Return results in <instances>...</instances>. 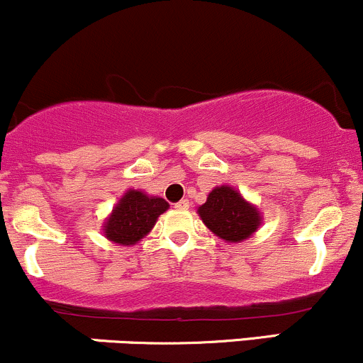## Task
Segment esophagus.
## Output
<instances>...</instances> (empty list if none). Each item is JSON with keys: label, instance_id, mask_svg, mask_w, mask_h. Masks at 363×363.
Masks as SVG:
<instances>
[{"label": "esophagus", "instance_id": "esophagus-1", "mask_svg": "<svg viewBox=\"0 0 363 363\" xmlns=\"http://www.w3.org/2000/svg\"><path fill=\"white\" fill-rule=\"evenodd\" d=\"M174 208H177V209H189L190 208V202L186 201V199H182L180 202H177V204H174Z\"/></svg>", "mask_w": 363, "mask_h": 363}]
</instances>
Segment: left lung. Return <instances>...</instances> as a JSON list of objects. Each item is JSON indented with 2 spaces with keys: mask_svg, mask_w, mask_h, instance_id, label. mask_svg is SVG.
<instances>
[{
  "mask_svg": "<svg viewBox=\"0 0 363 363\" xmlns=\"http://www.w3.org/2000/svg\"><path fill=\"white\" fill-rule=\"evenodd\" d=\"M204 225L227 242H240L256 232L261 223L259 211L245 202L232 186H216L199 208Z\"/></svg>",
  "mask_w": 363,
  "mask_h": 363,
  "instance_id": "1",
  "label": "left lung"
}]
</instances>
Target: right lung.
Segmentation results:
<instances>
[{
    "label": "right lung",
    "mask_w": 363,
    "mask_h": 363,
    "mask_svg": "<svg viewBox=\"0 0 363 363\" xmlns=\"http://www.w3.org/2000/svg\"><path fill=\"white\" fill-rule=\"evenodd\" d=\"M169 204L161 197H149L138 190H128L112 209L105 223V237L116 244L131 245L150 232Z\"/></svg>",
    "instance_id": "1"
}]
</instances>
